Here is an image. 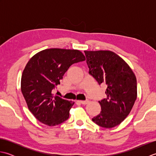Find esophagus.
Returning <instances> with one entry per match:
<instances>
[{
  "mask_svg": "<svg viewBox=\"0 0 156 156\" xmlns=\"http://www.w3.org/2000/svg\"><path fill=\"white\" fill-rule=\"evenodd\" d=\"M78 102L82 105H87L89 101L88 100H85V101H78Z\"/></svg>",
  "mask_w": 156,
  "mask_h": 156,
  "instance_id": "34e87169",
  "label": "esophagus"
}]
</instances>
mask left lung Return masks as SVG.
I'll use <instances>...</instances> for the list:
<instances>
[{
  "instance_id": "obj_1",
  "label": "left lung",
  "mask_w": 156,
  "mask_h": 156,
  "mask_svg": "<svg viewBox=\"0 0 156 156\" xmlns=\"http://www.w3.org/2000/svg\"><path fill=\"white\" fill-rule=\"evenodd\" d=\"M89 74L99 85L107 86V98L98 101L101 111L92 119L104 128H112L123 121L137 98V80L131 68L111 51H84Z\"/></svg>"
}]
</instances>
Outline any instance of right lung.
I'll use <instances>...</instances> for the list:
<instances>
[{
  "label": "right lung",
  "mask_w": 156,
  "mask_h": 156,
  "mask_svg": "<svg viewBox=\"0 0 156 156\" xmlns=\"http://www.w3.org/2000/svg\"><path fill=\"white\" fill-rule=\"evenodd\" d=\"M76 49H46L29 59L23 72L21 92L28 108L42 123L55 126L66 121L74 102L52 94L69 66L84 61Z\"/></svg>",
  "instance_id": "1"
}]
</instances>
